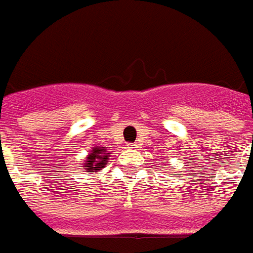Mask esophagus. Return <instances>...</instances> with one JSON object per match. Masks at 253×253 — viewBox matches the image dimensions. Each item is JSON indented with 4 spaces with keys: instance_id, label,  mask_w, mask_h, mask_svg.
Segmentation results:
<instances>
[{
    "instance_id": "esophagus-1",
    "label": "esophagus",
    "mask_w": 253,
    "mask_h": 253,
    "mask_svg": "<svg viewBox=\"0 0 253 253\" xmlns=\"http://www.w3.org/2000/svg\"><path fill=\"white\" fill-rule=\"evenodd\" d=\"M128 147H130V148H133V150H137V148H138V144L131 143V144H128Z\"/></svg>"
}]
</instances>
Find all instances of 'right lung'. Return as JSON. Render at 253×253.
Listing matches in <instances>:
<instances>
[{
	"instance_id": "1",
	"label": "right lung",
	"mask_w": 253,
	"mask_h": 253,
	"mask_svg": "<svg viewBox=\"0 0 253 253\" xmlns=\"http://www.w3.org/2000/svg\"><path fill=\"white\" fill-rule=\"evenodd\" d=\"M109 153H106V148L105 147H96V148H93L92 150V153L88 155V160L84 162V167H86V168H84V169H95L99 170L100 168H103V165H106L108 164V155Z\"/></svg>"
}]
</instances>
